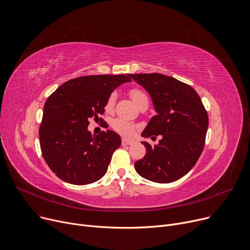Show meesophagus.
I'll list each match as a JSON object with an SVG mask.
<instances>
[{
    "mask_svg": "<svg viewBox=\"0 0 250 250\" xmlns=\"http://www.w3.org/2000/svg\"><path fill=\"white\" fill-rule=\"evenodd\" d=\"M134 143H135V141H133V140H128V139H125V138H123V140H122V144L124 146H125V145H132Z\"/></svg>",
    "mask_w": 250,
    "mask_h": 250,
    "instance_id": "1",
    "label": "esophagus"
}]
</instances>
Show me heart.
<instances>
[{"mask_svg": "<svg viewBox=\"0 0 250 250\" xmlns=\"http://www.w3.org/2000/svg\"><path fill=\"white\" fill-rule=\"evenodd\" d=\"M129 96H131L132 100L138 107H141L142 105L148 106L149 98L144 91L135 88V89H132L131 91H129ZM115 99H116L115 93H111L109 95V97H108V99L105 103V110L107 112L113 111L114 105H115ZM112 127L114 131H116L118 134H121L125 137L132 136L136 132V125L132 123L125 121V119H124V118L114 119V121L112 122Z\"/></svg>", "mask_w": 250, "mask_h": 250, "instance_id": "obj_1", "label": "heart"}]
</instances>
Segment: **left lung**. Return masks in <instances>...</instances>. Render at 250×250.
I'll use <instances>...</instances> for the list:
<instances>
[{
  "mask_svg": "<svg viewBox=\"0 0 250 250\" xmlns=\"http://www.w3.org/2000/svg\"><path fill=\"white\" fill-rule=\"evenodd\" d=\"M129 77L149 93L157 112L142 137H162L154 147L142 142L147 152L135 162V169L152 182H175L191 170L202 153L208 127V112L196 91L175 78L160 73Z\"/></svg>",
  "mask_w": 250,
  "mask_h": 250,
  "instance_id": "obj_1",
  "label": "left lung"
}]
</instances>
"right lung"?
<instances>
[{"label": "right lung", "mask_w": 250, "mask_h": 250, "mask_svg": "<svg viewBox=\"0 0 250 250\" xmlns=\"http://www.w3.org/2000/svg\"><path fill=\"white\" fill-rule=\"evenodd\" d=\"M129 74L85 75L61 84L49 96L40 125L42 157L55 175L73 185H86L101 179L122 139L107 129L93 136L90 119L103 122L109 95Z\"/></svg>", "instance_id": "1"}]
</instances>
